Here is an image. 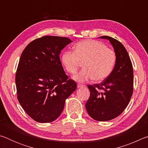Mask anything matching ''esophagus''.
<instances>
[{
  "label": "esophagus",
  "instance_id": "34e87169",
  "mask_svg": "<svg viewBox=\"0 0 148 148\" xmlns=\"http://www.w3.org/2000/svg\"><path fill=\"white\" fill-rule=\"evenodd\" d=\"M85 87L84 85H82V84H79L77 85V88H82V87Z\"/></svg>",
  "mask_w": 148,
  "mask_h": 148
}]
</instances>
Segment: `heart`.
<instances>
[{
	"mask_svg": "<svg viewBox=\"0 0 148 148\" xmlns=\"http://www.w3.org/2000/svg\"><path fill=\"white\" fill-rule=\"evenodd\" d=\"M61 61L70 74L76 73L83 63L84 69L72 77L75 81L83 83L91 79L100 82L108 76L116 63V56L113 50L102 42L89 40L76 44L74 52L64 51Z\"/></svg>",
	"mask_w": 148,
	"mask_h": 148,
	"instance_id": "heart-1",
	"label": "heart"
}]
</instances>
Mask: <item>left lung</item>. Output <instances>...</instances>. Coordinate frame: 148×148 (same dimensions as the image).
<instances>
[{"mask_svg":"<svg viewBox=\"0 0 148 148\" xmlns=\"http://www.w3.org/2000/svg\"><path fill=\"white\" fill-rule=\"evenodd\" d=\"M116 56L113 71L101 84L88 85L90 97L86 104L92 119L106 121L119 116L129 104L133 91V69L126 49L121 42L108 36Z\"/></svg>","mask_w":148,"mask_h":148,"instance_id":"8db88e82","label":"left lung"}]
</instances>
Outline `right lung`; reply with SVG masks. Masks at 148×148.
Wrapping results in <instances>:
<instances>
[{
	"instance_id": "obj_1",
	"label": "right lung",
	"mask_w": 148,
	"mask_h": 148,
	"mask_svg": "<svg viewBox=\"0 0 148 148\" xmlns=\"http://www.w3.org/2000/svg\"><path fill=\"white\" fill-rule=\"evenodd\" d=\"M72 42L45 36L32 41L22 52L16 74L17 99L34 121L49 123L58 118L65 100L76 89L59 58L61 50Z\"/></svg>"
}]
</instances>
